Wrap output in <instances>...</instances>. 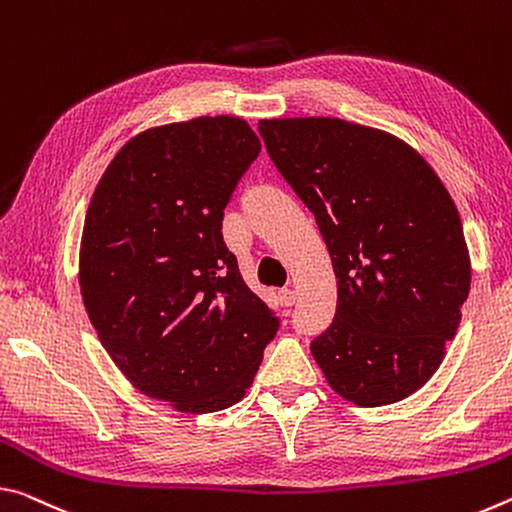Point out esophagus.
I'll return each mask as SVG.
<instances>
[{
    "mask_svg": "<svg viewBox=\"0 0 512 512\" xmlns=\"http://www.w3.org/2000/svg\"><path fill=\"white\" fill-rule=\"evenodd\" d=\"M295 301H297V292H295V290H292V288L279 290V304H281V306L290 308V306H295Z\"/></svg>",
    "mask_w": 512,
    "mask_h": 512,
    "instance_id": "1",
    "label": "esophagus"
}]
</instances>
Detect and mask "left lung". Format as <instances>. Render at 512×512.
<instances>
[{"label": "left lung", "instance_id": "8db88e82", "mask_svg": "<svg viewBox=\"0 0 512 512\" xmlns=\"http://www.w3.org/2000/svg\"><path fill=\"white\" fill-rule=\"evenodd\" d=\"M276 170L315 215L338 306L311 351L356 406L420 390L469 295L463 224L429 163L390 133L335 117L261 120Z\"/></svg>", "mask_w": 512, "mask_h": 512}]
</instances>
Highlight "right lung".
Instances as JSON below:
<instances>
[{
	"label": "right lung",
	"instance_id": "add662e5",
	"mask_svg": "<svg viewBox=\"0 0 512 512\" xmlns=\"http://www.w3.org/2000/svg\"><path fill=\"white\" fill-rule=\"evenodd\" d=\"M258 154L240 117L149 129L117 152L90 201L79 270L90 322L142 395L179 410L245 397L281 326L222 236Z\"/></svg>",
	"mask_w": 512,
	"mask_h": 512
}]
</instances>
